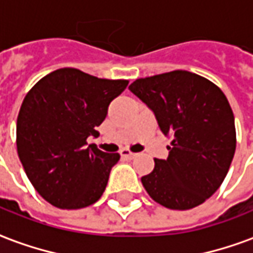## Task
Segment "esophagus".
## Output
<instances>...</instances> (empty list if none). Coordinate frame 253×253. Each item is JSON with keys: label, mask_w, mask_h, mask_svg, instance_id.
<instances>
[{"label": "esophagus", "mask_w": 253, "mask_h": 253, "mask_svg": "<svg viewBox=\"0 0 253 253\" xmlns=\"http://www.w3.org/2000/svg\"><path fill=\"white\" fill-rule=\"evenodd\" d=\"M121 157H125V158H135L136 157V154L135 153H132V151H129V150H121Z\"/></svg>", "instance_id": "obj_1"}]
</instances>
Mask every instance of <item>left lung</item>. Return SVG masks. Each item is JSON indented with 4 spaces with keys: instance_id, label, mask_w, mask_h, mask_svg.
Listing matches in <instances>:
<instances>
[{
    "instance_id": "8db88e82",
    "label": "left lung",
    "mask_w": 253,
    "mask_h": 253,
    "mask_svg": "<svg viewBox=\"0 0 253 253\" xmlns=\"http://www.w3.org/2000/svg\"><path fill=\"white\" fill-rule=\"evenodd\" d=\"M172 137L167 160L142 177L149 196L169 210L186 211L208 200L224 180L236 153L234 116L220 88L184 70L139 78L129 85Z\"/></svg>"
}]
</instances>
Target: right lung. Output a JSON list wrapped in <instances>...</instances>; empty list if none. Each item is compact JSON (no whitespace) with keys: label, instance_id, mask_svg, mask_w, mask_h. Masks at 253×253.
Returning a JSON list of instances; mask_svg holds the SVG:
<instances>
[{"label":"right lung","instance_id":"1","mask_svg":"<svg viewBox=\"0 0 253 253\" xmlns=\"http://www.w3.org/2000/svg\"><path fill=\"white\" fill-rule=\"evenodd\" d=\"M126 85V80L66 67L41 78L26 95L17 116V154L34 189L53 207L80 210L102 197L120 154L86 146V139L96 135L110 102Z\"/></svg>","mask_w":253,"mask_h":253}]
</instances>
